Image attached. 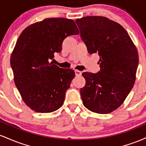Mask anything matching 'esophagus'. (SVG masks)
Instances as JSON below:
<instances>
[{
    "label": "esophagus",
    "instance_id": "obj_1",
    "mask_svg": "<svg viewBox=\"0 0 146 146\" xmlns=\"http://www.w3.org/2000/svg\"><path fill=\"white\" fill-rule=\"evenodd\" d=\"M75 73L76 76H80L82 75V71H78V70H75Z\"/></svg>",
    "mask_w": 146,
    "mask_h": 146
}]
</instances>
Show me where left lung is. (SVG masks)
Segmentation results:
<instances>
[{
    "label": "left lung",
    "instance_id": "8db88e82",
    "mask_svg": "<svg viewBox=\"0 0 146 146\" xmlns=\"http://www.w3.org/2000/svg\"><path fill=\"white\" fill-rule=\"evenodd\" d=\"M75 22L88 53L100 56V71L82 73L86 80L80 88L83 104L94 113H110L123 103L134 86L137 47L124 28L108 18L86 16Z\"/></svg>",
    "mask_w": 146,
    "mask_h": 146
}]
</instances>
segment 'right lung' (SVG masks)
I'll return each instance as SVG.
<instances>
[{
    "mask_svg": "<svg viewBox=\"0 0 146 146\" xmlns=\"http://www.w3.org/2000/svg\"><path fill=\"white\" fill-rule=\"evenodd\" d=\"M79 33L73 20L49 18L28 26L18 37L10 64L22 100L33 111L51 113L63 105L75 72L49 62L61 51L64 38Z\"/></svg>",
    "mask_w": 146,
    "mask_h": 146,
    "instance_id": "1",
    "label": "right lung"
}]
</instances>
